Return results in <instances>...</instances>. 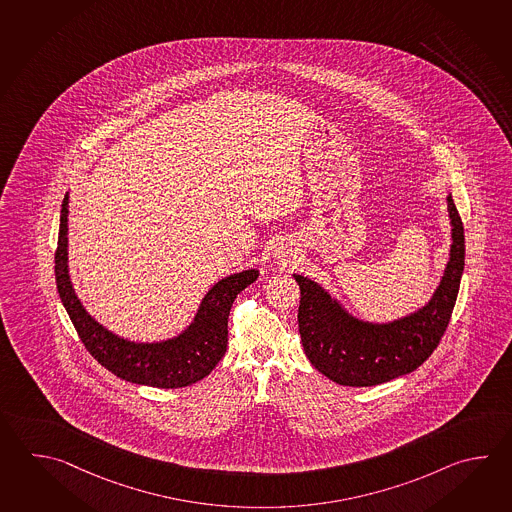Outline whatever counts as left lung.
Listing matches in <instances>:
<instances>
[{
    "instance_id": "obj_1",
    "label": "left lung",
    "mask_w": 512,
    "mask_h": 512,
    "mask_svg": "<svg viewBox=\"0 0 512 512\" xmlns=\"http://www.w3.org/2000/svg\"><path fill=\"white\" fill-rule=\"evenodd\" d=\"M452 250L432 301L390 324L355 321L321 286L293 275L301 288L299 334L304 354L321 374L346 386H376L414 372L438 348L456 304L465 266L463 222L452 197Z\"/></svg>"
}]
</instances>
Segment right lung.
<instances>
[{
  "mask_svg": "<svg viewBox=\"0 0 512 512\" xmlns=\"http://www.w3.org/2000/svg\"><path fill=\"white\" fill-rule=\"evenodd\" d=\"M67 202L69 197L65 195L58 248L54 253V275L60 299L87 352L109 372L136 385L180 388L208 376L228 346L231 304L246 286L257 281L259 272L246 270L217 282L200 304L195 323L177 339L155 345L129 343L91 319L74 295L67 275Z\"/></svg>",
  "mask_w": 512,
  "mask_h": 512,
  "instance_id": "right-lung-1",
  "label": "right lung"
}]
</instances>
